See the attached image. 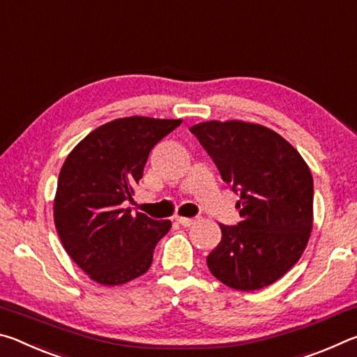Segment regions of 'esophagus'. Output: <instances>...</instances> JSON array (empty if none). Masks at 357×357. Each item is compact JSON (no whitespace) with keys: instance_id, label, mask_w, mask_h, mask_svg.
I'll list each match as a JSON object with an SVG mask.
<instances>
[{"instance_id":"obj_1","label":"esophagus","mask_w":357,"mask_h":357,"mask_svg":"<svg viewBox=\"0 0 357 357\" xmlns=\"http://www.w3.org/2000/svg\"><path fill=\"white\" fill-rule=\"evenodd\" d=\"M176 222L181 223L183 227H190V225H193V223H197L198 219L197 217H192V219H189V217H178Z\"/></svg>"}]
</instances>
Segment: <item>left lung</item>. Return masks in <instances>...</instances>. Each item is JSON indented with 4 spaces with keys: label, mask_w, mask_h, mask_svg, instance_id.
Wrapping results in <instances>:
<instances>
[{
    "label": "left lung",
    "mask_w": 357,
    "mask_h": 357,
    "mask_svg": "<svg viewBox=\"0 0 357 357\" xmlns=\"http://www.w3.org/2000/svg\"><path fill=\"white\" fill-rule=\"evenodd\" d=\"M190 132L241 197V220L220 223L222 239L206 258L211 274L241 291L271 285L293 268L309 243V167L285 138L263 126L208 121L192 126Z\"/></svg>",
    "instance_id": "8db88e82"
}]
</instances>
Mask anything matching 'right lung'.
I'll return each instance as SVG.
<instances>
[{"label":"right lung","mask_w":357,"mask_h":357,"mask_svg":"<svg viewBox=\"0 0 357 357\" xmlns=\"http://www.w3.org/2000/svg\"><path fill=\"white\" fill-rule=\"evenodd\" d=\"M181 119L132 116L100 126L72 149L58 178L53 215L69 257L93 280L121 285L146 273L172 228L124 209L148 155Z\"/></svg>","instance_id":"right-lung-1"}]
</instances>
